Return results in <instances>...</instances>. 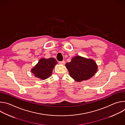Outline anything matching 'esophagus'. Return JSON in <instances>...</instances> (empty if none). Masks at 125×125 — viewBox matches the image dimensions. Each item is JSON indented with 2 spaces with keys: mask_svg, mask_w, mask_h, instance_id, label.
Wrapping results in <instances>:
<instances>
[{
  "mask_svg": "<svg viewBox=\"0 0 125 125\" xmlns=\"http://www.w3.org/2000/svg\"><path fill=\"white\" fill-rule=\"evenodd\" d=\"M59 63L61 64H62V65H64L65 64V62L64 61H59Z\"/></svg>",
  "mask_w": 125,
  "mask_h": 125,
  "instance_id": "obj_1",
  "label": "esophagus"
}]
</instances>
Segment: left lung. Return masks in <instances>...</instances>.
<instances>
[{
	"label": "left lung",
	"instance_id": "1",
	"mask_svg": "<svg viewBox=\"0 0 125 125\" xmlns=\"http://www.w3.org/2000/svg\"><path fill=\"white\" fill-rule=\"evenodd\" d=\"M70 76L77 82L88 80L96 73L97 66L92 59L80 56L74 57L70 62L66 64Z\"/></svg>",
	"mask_w": 125,
	"mask_h": 125
}]
</instances>
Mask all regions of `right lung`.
I'll return each instance as SVG.
<instances>
[{"label": "right lung", "instance_id": "obj_1", "mask_svg": "<svg viewBox=\"0 0 125 125\" xmlns=\"http://www.w3.org/2000/svg\"><path fill=\"white\" fill-rule=\"evenodd\" d=\"M57 63L56 59L53 58H42L33 68L31 72L35 77L45 80L51 76L52 70Z\"/></svg>", "mask_w": 125, "mask_h": 125}]
</instances>
